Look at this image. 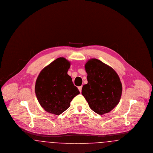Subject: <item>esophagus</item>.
Segmentation results:
<instances>
[{
  "label": "esophagus",
  "instance_id": "1",
  "mask_svg": "<svg viewBox=\"0 0 153 153\" xmlns=\"http://www.w3.org/2000/svg\"><path fill=\"white\" fill-rule=\"evenodd\" d=\"M82 86H80V87H78V89H79V91H80V92H81V90H82Z\"/></svg>",
  "mask_w": 153,
  "mask_h": 153
}]
</instances>
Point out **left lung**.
Wrapping results in <instances>:
<instances>
[{
    "instance_id": "8db88e82",
    "label": "left lung",
    "mask_w": 153,
    "mask_h": 153,
    "mask_svg": "<svg viewBox=\"0 0 153 153\" xmlns=\"http://www.w3.org/2000/svg\"><path fill=\"white\" fill-rule=\"evenodd\" d=\"M88 83L83 85L81 94L89 107L99 115L108 113L119 102L122 85L113 68L101 61L90 59L85 65Z\"/></svg>"
}]
</instances>
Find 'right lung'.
<instances>
[{"instance_id":"1","label":"right lung","mask_w":153,"mask_h":153,"mask_svg":"<svg viewBox=\"0 0 153 153\" xmlns=\"http://www.w3.org/2000/svg\"><path fill=\"white\" fill-rule=\"evenodd\" d=\"M70 66V62L65 58H57L45 67L37 77L35 85L36 98L41 107L49 113L60 115L80 94L67 73Z\"/></svg>"}]
</instances>
